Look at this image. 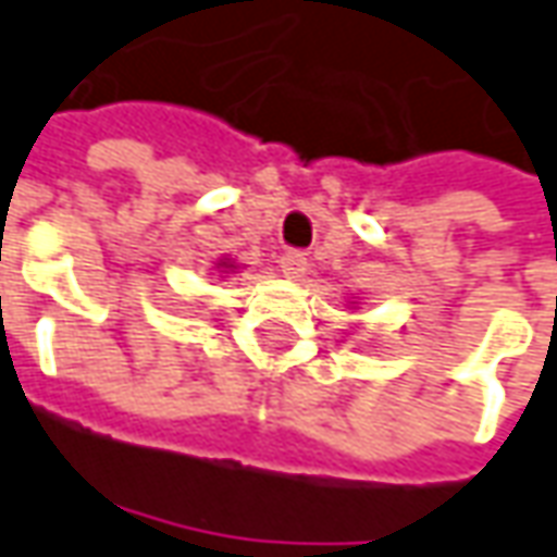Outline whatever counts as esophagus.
Wrapping results in <instances>:
<instances>
[{
    "label": "esophagus",
    "instance_id": "1",
    "mask_svg": "<svg viewBox=\"0 0 557 557\" xmlns=\"http://www.w3.org/2000/svg\"><path fill=\"white\" fill-rule=\"evenodd\" d=\"M306 267H309V263H306V257L297 251H287L285 257L278 260V270H282V275L290 278V282H300V278L306 275Z\"/></svg>",
    "mask_w": 557,
    "mask_h": 557
}]
</instances>
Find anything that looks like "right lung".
<instances>
[{
  "label": "right lung",
  "mask_w": 557,
  "mask_h": 557,
  "mask_svg": "<svg viewBox=\"0 0 557 557\" xmlns=\"http://www.w3.org/2000/svg\"><path fill=\"white\" fill-rule=\"evenodd\" d=\"M214 270L220 272V278H226V275H233V272H242V270H245V267H238L233 257H220L218 267H214Z\"/></svg>",
  "instance_id": "obj_1"
}]
</instances>
